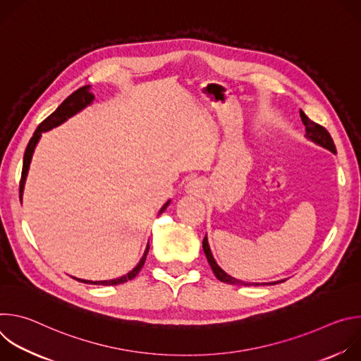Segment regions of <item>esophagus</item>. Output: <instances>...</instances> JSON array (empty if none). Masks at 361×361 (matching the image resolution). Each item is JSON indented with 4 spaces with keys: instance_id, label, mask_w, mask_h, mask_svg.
Segmentation results:
<instances>
[{
    "instance_id": "esophagus-1",
    "label": "esophagus",
    "mask_w": 361,
    "mask_h": 361,
    "mask_svg": "<svg viewBox=\"0 0 361 361\" xmlns=\"http://www.w3.org/2000/svg\"><path fill=\"white\" fill-rule=\"evenodd\" d=\"M185 191L191 195H200L202 194L204 188H202V183L200 180H192L185 185Z\"/></svg>"
}]
</instances>
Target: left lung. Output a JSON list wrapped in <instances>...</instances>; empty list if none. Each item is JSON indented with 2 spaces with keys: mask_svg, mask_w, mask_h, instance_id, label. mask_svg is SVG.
<instances>
[{
  "mask_svg": "<svg viewBox=\"0 0 361 361\" xmlns=\"http://www.w3.org/2000/svg\"><path fill=\"white\" fill-rule=\"evenodd\" d=\"M300 117H301L302 124L305 126V137H307L308 140H312L313 142H316V144H319V145H322V147L330 149V151L334 152V154L337 152L331 135L329 134V131H327L323 126H320V124L312 121L302 111H300ZM202 250H204V252H205V257H207V262H209V264H210V267H212L214 276H216L220 281H223V283H228V284H233V286H252V284H254V286H260V284H262V286H266V284L269 286V284H277V283H283V281H284V280H281V281H274V283H245V281L237 280V279L228 276V274L216 263L214 257H213V254H212V250H210V245H209V241H207V235H205L204 240H202Z\"/></svg>",
  "mask_w": 361,
  "mask_h": 361,
  "instance_id": "left-lung-1",
  "label": "left lung"
}]
</instances>
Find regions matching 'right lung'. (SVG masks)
Here are the masks:
<instances>
[{"label": "right lung", "instance_id": "1", "mask_svg": "<svg viewBox=\"0 0 361 361\" xmlns=\"http://www.w3.org/2000/svg\"><path fill=\"white\" fill-rule=\"evenodd\" d=\"M94 99V95L90 92V85H84L81 88H78L77 91H74L70 97H67L63 102L61 106L51 114L49 117H47L38 127L37 130L34 131L27 148H25V152H24V161H23V171H21V180H20V201L23 198V191H24V184H25V178H27V174H28V169H30V163H31V159H32V152H34V148L41 137V133L44 131H48L51 128H54L60 124H63L67 118L73 117L74 114H77L78 111H81L84 107H87L88 104H91V101ZM170 204V200L163 205V209L160 210V214L169 207ZM148 250H149V245L147 244V248L144 251V255L142 259L140 260V263L126 276L123 277H118V279H114V280H104V281H90V280H81V279H75L81 283H85V284H101V286H116V284H123L128 280H133L138 273L140 270L142 269L144 263H145V259H147V254H148Z\"/></svg>", "mask_w": 361, "mask_h": 361}]
</instances>
